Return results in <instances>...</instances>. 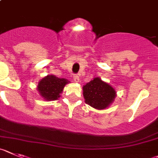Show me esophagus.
Returning <instances> with one entry per match:
<instances>
[{
    "instance_id": "1",
    "label": "esophagus",
    "mask_w": 158,
    "mask_h": 158,
    "mask_svg": "<svg viewBox=\"0 0 158 158\" xmlns=\"http://www.w3.org/2000/svg\"><path fill=\"white\" fill-rule=\"evenodd\" d=\"M79 79H80V77H79V75H74V81L75 82H79Z\"/></svg>"
}]
</instances>
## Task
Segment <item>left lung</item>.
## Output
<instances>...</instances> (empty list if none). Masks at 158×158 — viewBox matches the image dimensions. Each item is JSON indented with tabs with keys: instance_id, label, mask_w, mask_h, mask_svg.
I'll list each match as a JSON object with an SVG mask.
<instances>
[{
	"instance_id": "8db88e82",
	"label": "left lung",
	"mask_w": 158,
	"mask_h": 158,
	"mask_svg": "<svg viewBox=\"0 0 158 158\" xmlns=\"http://www.w3.org/2000/svg\"><path fill=\"white\" fill-rule=\"evenodd\" d=\"M83 89L86 103L95 109L106 108L116 96L114 89L99 78H94L83 86Z\"/></svg>"
}]
</instances>
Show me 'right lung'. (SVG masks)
<instances>
[{
    "instance_id": "add662e5",
    "label": "right lung",
    "mask_w": 158,
    "mask_h": 158,
    "mask_svg": "<svg viewBox=\"0 0 158 158\" xmlns=\"http://www.w3.org/2000/svg\"><path fill=\"white\" fill-rule=\"evenodd\" d=\"M69 81L66 79H60L55 75H48L40 81L37 89L41 96L45 100H56L60 98V94Z\"/></svg>"
}]
</instances>
